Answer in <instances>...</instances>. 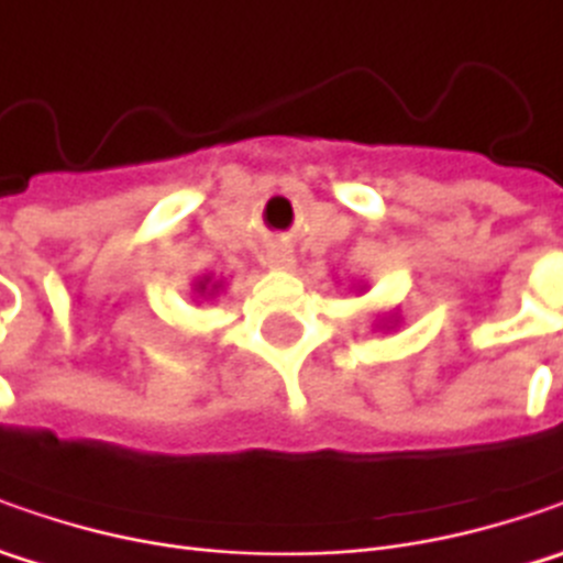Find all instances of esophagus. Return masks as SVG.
<instances>
[{
	"mask_svg": "<svg viewBox=\"0 0 563 563\" xmlns=\"http://www.w3.org/2000/svg\"><path fill=\"white\" fill-rule=\"evenodd\" d=\"M269 266H275V269H291V266H294V250L291 247H275V250H272Z\"/></svg>",
	"mask_w": 563,
	"mask_h": 563,
	"instance_id": "34e87169",
	"label": "esophagus"
}]
</instances>
